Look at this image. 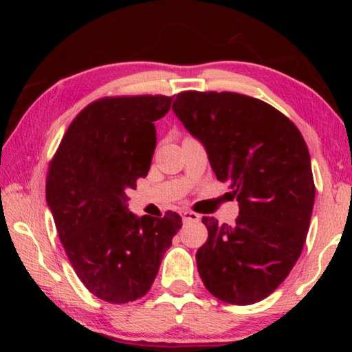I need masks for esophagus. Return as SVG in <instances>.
I'll return each instance as SVG.
<instances>
[{"label": "esophagus", "instance_id": "1", "mask_svg": "<svg viewBox=\"0 0 352 352\" xmlns=\"http://www.w3.org/2000/svg\"><path fill=\"white\" fill-rule=\"evenodd\" d=\"M182 217H183V222H199V219H200L197 212L188 211V210L182 211Z\"/></svg>", "mask_w": 352, "mask_h": 352}]
</instances>
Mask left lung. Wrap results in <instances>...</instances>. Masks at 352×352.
Returning <instances> with one entry per match:
<instances>
[{
	"mask_svg": "<svg viewBox=\"0 0 352 352\" xmlns=\"http://www.w3.org/2000/svg\"><path fill=\"white\" fill-rule=\"evenodd\" d=\"M172 110L239 201L233 226L201 219L199 275L220 301L254 305L287 278L305 247L315 201L305 138L275 107L239 93L183 91Z\"/></svg>",
	"mask_w": 352,
	"mask_h": 352,
	"instance_id": "8db88e82",
	"label": "left lung"
}]
</instances>
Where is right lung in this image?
Masks as SVG:
<instances>
[{
  "label": "right lung",
  "mask_w": 352,
  "mask_h": 352,
  "mask_svg": "<svg viewBox=\"0 0 352 352\" xmlns=\"http://www.w3.org/2000/svg\"><path fill=\"white\" fill-rule=\"evenodd\" d=\"M174 96H115L87 105L65 133L46 177V201L76 275L94 296H144L182 217H136L127 192L151 168L155 121Z\"/></svg>",
  "instance_id": "right-lung-1"
}]
</instances>
